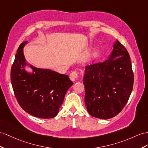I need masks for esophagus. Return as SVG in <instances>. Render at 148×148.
Here are the masks:
<instances>
[{
    "label": "esophagus",
    "instance_id": "obj_1",
    "mask_svg": "<svg viewBox=\"0 0 148 148\" xmlns=\"http://www.w3.org/2000/svg\"><path fill=\"white\" fill-rule=\"evenodd\" d=\"M77 77H78V73L76 71L72 72L69 75V78L72 81H75L76 79H77Z\"/></svg>",
    "mask_w": 148,
    "mask_h": 148
}]
</instances>
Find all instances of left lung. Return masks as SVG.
<instances>
[{"label": "left lung", "mask_w": 148, "mask_h": 148, "mask_svg": "<svg viewBox=\"0 0 148 148\" xmlns=\"http://www.w3.org/2000/svg\"><path fill=\"white\" fill-rule=\"evenodd\" d=\"M83 81L90 115L108 119L118 114L130 98L134 83L126 49L116 40L108 60L85 67Z\"/></svg>", "instance_id": "8db88e82"}]
</instances>
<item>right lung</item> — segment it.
Returning <instances> with one entry per match:
<instances>
[{
  "label": "right lung",
  "instance_id": "right-lung-1",
  "mask_svg": "<svg viewBox=\"0 0 148 148\" xmlns=\"http://www.w3.org/2000/svg\"><path fill=\"white\" fill-rule=\"evenodd\" d=\"M18 47L10 71L14 92L20 106L29 114L42 119L58 115L66 93L73 84L67 75L49 69H40L26 62L24 47ZM28 66L33 70H25Z\"/></svg>",
  "mask_w": 148,
  "mask_h": 148
}]
</instances>
